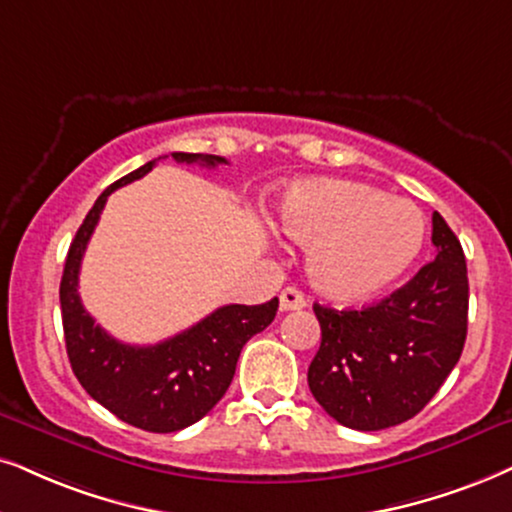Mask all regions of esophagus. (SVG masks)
<instances>
[{
    "label": "esophagus",
    "instance_id": "34e87169",
    "mask_svg": "<svg viewBox=\"0 0 512 512\" xmlns=\"http://www.w3.org/2000/svg\"><path fill=\"white\" fill-rule=\"evenodd\" d=\"M304 304H307L304 295L293 286L283 288L281 295H278V307H281V312H295V309H302Z\"/></svg>",
    "mask_w": 512,
    "mask_h": 512
}]
</instances>
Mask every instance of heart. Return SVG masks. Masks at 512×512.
Masks as SVG:
<instances>
[{
	"label": "heart",
	"mask_w": 512,
	"mask_h": 512,
	"mask_svg": "<svg viewBox=\"0 0 512 512\" xmlns=\"http://www.w3.org/2000/svg\"><path fill=\"white\" fill-rule=\"evenodd\" d=\"M278 226L307 245L309 281L338 302L383 293L425 241V217L411 200L352 179L297 181L278 205Z\"/></svg>",
	"instance_id": "b5f03b06"
}]
</instances>
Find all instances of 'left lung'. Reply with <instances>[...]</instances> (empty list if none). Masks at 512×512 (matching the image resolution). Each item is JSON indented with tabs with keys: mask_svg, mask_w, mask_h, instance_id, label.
<instances>
[{
	"mask_svg": "<svg viewBox=\"0 0 512 512\" xmlns=\"http://www.w3.org/2000/svg\"><path fill=\"white\" fill-rule=\"evenodd\" d=\"M437 257L378 304H314L321 347L307 371L314 399L340 425L385 430L425 409L461 359L468 335V267L454 231L432 215Z\"/></svg>",
	"mask_w": 512,
	"mask_h": 512,
	"instance_id": "8db88e82",
	"label": "left lung"
}]
</instances>
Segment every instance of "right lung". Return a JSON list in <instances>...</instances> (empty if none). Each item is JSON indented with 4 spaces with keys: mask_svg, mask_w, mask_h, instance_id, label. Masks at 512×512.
Wrapping results in <instances>:
<instances>
[{
    "mask_svg": "<svg viewBox=\"0 0 512 512\" xmlns=\"http://www.w3.org/2000/svg\"><path fill=\"white\" fill-rule=\"evenodd\" d=\"M177 163L215 167L219 155L172 153ZM160 160V158H158ZM155 160L108 186L70 243L61 278V316L75 378L92 399L120 420L146 432H177L212 411L234 380L241 349L274 321L278 297L264 304H226L196 326L158 345H125L115 340L82 307L80 264L99 224L108 196L153 170Z\"/></svg>",
    "mask_w": 512,
    "mask_h": 512,
    "instance_id": "obj_1",
    "label": "right lung"
}]
</instances>
